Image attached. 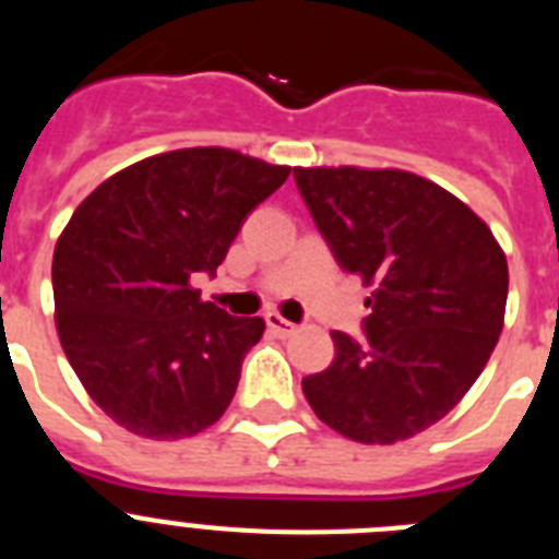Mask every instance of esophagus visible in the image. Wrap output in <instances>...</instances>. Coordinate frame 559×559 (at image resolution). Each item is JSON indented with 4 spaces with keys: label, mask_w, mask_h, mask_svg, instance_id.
<instances>
[{
    "label": "esophagus",
    "mask_w": 559,
    "mask_h": 559,
    "mask_svg": "<svg viewBox=\"0 0 559 559\" xmlns=\"http://www.w3.org/2000/svg\"><path fill=\"white\" fill-rule=\"evenodd\" d=\"M265 324H269L271 333H276V335H294L296 333V324L288 322V319H283V316L276 313V310H269V313H265Z\"/></svg>",
    "instance_id": "esophagus-1"
}]
</instances>
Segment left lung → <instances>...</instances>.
<instances>
[{
  "label": "left lung",
  "instance_id": "8db88e82",
  "mask_svg": "<svg viewBox=\"0 0 559 559\" xmlns=\"http://www.w3.org/2000/svg\"><path fill=\"white\" fill-rule=\"evenodd\" d=\"M335 263L372 288L364 341L333 330L335 358L308 374L316 417L364 445H392L445 417L503 328L510 271L490 226L406 170L294 167Z\"/></svg>",
  "mask_w": 559,
  "mask_h": 559
}]
</instances>
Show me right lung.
I'll return each instance as SVG.
<instances>
[{
  "instance_id": "add662e5",
  "label": "right lung",
  "mask_w": 559,
  "mask_h": 559,
  "mask_svg": "<svg viewBox=\"0 0 559 559\" xmlns=\"http://www.w3.org/2000/svg\"><path fill=\"white\" fill-rule=\"evenodd\" d=\"M288 173L226 147H185L114 173L69 218L52 257L58 338L117 426L181 439L226 412L265 322L204 302L192 276H215Z\"/></svg>"
}]
</instances>
